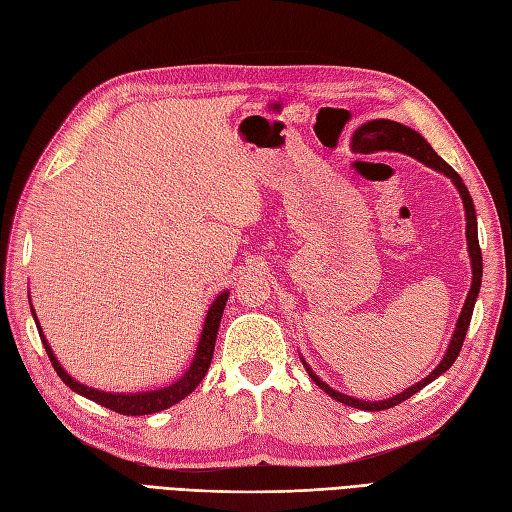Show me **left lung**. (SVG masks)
I'll use <instances>...</instances> for the list:
<instances>
[{
    "instance_id": "left-lung-1",
    "label": "left lung",
    "mask_w": 512,
    "mask_h": 512,
    "mask_svg": "<svg viewBox=\"0 0 512 512\" xmlns=\"http://www.w3.org/2000/svg\"><path fill=\"white\" fill-rule=\"evenodd\" d=\"M365 147L368 151H396V153H404L409 157H415L417 162L426 164L428 168L437 170V173L445 175L448 179H452V183L456 186L458 194H461L463 199V207H465V220H467V227H465V235H467V253H469V259H471V287H469V294L465 298V305L461 309V316H458L456 320V326H454V333H452V339L448 344V350H445L443 359L439 361V365L435 370H432L426 378H422V381L411 385L409 389H404L400 393H396V396L391 398H385V400H359V398H352V396H346V393H339L335 391L333 387L326 385L324 381H320V376L313 372L309 368V363L300 357V361H303L307 374L311 376V381L316 383L320 389H324L329 396L337 402L342 404H348V406H355V409H363V411H385V409H391V406L400 404L402 400L411 398L413 393H417L419 389H424L428 383L435 381L437 376H441L443 372H448L452 368V363L456 361L458 352H461L463 348V342H465V335H467V329H469V322H471V313H474V305H476V298L480 294V283H482V255H480V244H478V220H476V207H474V201H471L469 196V190L465 188V183L461 179V175L456 173V170L441 160V157L435 153V149L430 147V144L426 142V138L422 134H417L415 129L406 127L402 123H396V121H387V119H374V121H368L363 123L355 134H352V147Z\"/></svg>"
}]
</instances>
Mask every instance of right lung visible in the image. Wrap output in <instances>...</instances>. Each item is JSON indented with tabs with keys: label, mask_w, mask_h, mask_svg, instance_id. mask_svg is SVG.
<instances>
[{
	"label": "right lung",
	"mask_w": 512,
	"mask_h": 512,
	"mask_svg": "<svg viewBox=\"0 0 512 512\" xmlns=\"http://www.w3.org/2000/svg\"><path fill=\"white\" fill-rule=\"evenodd\" d=\"M227 298H229V290L220 292L214 298L212 307L207 309V316H205V322H203V331H201V337H199V346H196L194 359L190 363V368L186 370V374H183L179 381H175L173 385H168V387L153 389V391H136V393L101 391V389L88 387L84 383H77L75 378L69 376L67 370H64L62 365H60V361L56 359L54 350H51V346L47 342V337L43 335L41 324H38V318H36V311L34 309H32V316H34V322H36L38 335H41V342H43L47 355H49V361H51V365H54V370L58 372V376L62 378L64 385L71 387L75 393H80V396L93 400V402H97L101 406H106V409L116 411V413H121V415H149V413L170 409V406L181 402L183 398L190 396V393L196 387H199V383L205 378V374L209 370V363H212V357H214L216 335H218L222 311H225V305H227ZM30 307H32V303H30Z\"/></svg>",
	"instance_id": "1"
}]
</instances>
